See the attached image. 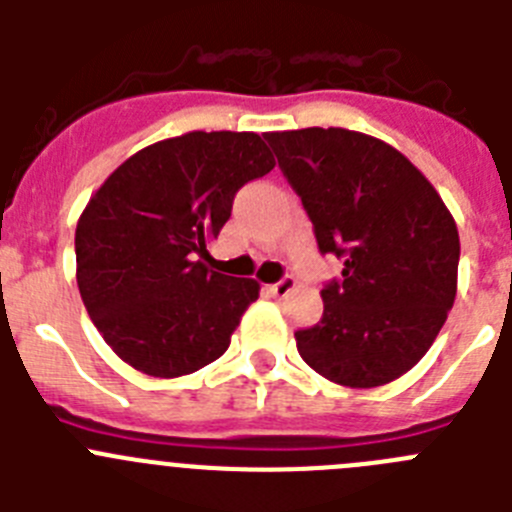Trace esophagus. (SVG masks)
I'll return each instance as SVG.
<instances>
[{
    "instance_id": "34e87169",
    "label": "esophagus",
    "mask_w": 512,
    "mask_h": 512,
    "mask_svg": "<svg viewBox=\"0 0 512 512\" xmlns=\"http://www.w3.org/2000/svg\"><path fill=\"white\" fill-rule=\"evenodd\" d=\"M295 289H297V279L295 277H284V279H279L277 284H271L269 292L274 297H287L289 292H295Z\"/></svg>"
}]
</instances>
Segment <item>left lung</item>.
I'll return each instance as SVG.
<instances>
[{
  "label": "left lung",
  "instance_id": "obj_1",
  "mask_svg": "<svg viewBox=\"0 0 512 512\" xmlns=\"http://www.w3.org/2000/svg\"><path fill=\"white\" fill-rule=\"evenodd\" d=\"M343 279L297 351L343 387H382L433 346L456 297L459 230L423 171L384 140L346 128L266 133Z\"/></svg>",
  "mask_w": 512,
  "mask_h": 512
}]
</instances>
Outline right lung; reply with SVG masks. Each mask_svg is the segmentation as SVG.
<instances>
[{"label": "right lung", "instance_id": "obj_1", "mask_svg": "<svg viewBox=\"0 0 512 512\" xmlns=\"http://www.w3.org/2000/svg\"><path fill=\"white\" fill-rule=\"evenodd\" d=\"M277 166L261 135L192 130L122 161L76 223V282L104 343L174 379L228 351L256 279L205 264L235 192Z\"/></svg>", "mask_w": 512, "mask_h": 512}]
</instances>
